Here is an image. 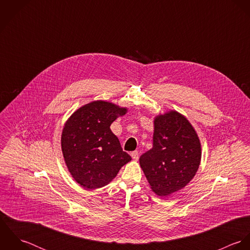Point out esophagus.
<instances>
[{
    "instance_id": "34e87169",
    "label": "esophagus",
    "mask_w": 250,
    "mask_h": 250,
    "mask_svg": "<svg viewBox=\"0 0 250 250\" xmlns=\"http://www.w3.org/2000/svg\"><path fill=\"white\" fill-rule=\"evenodd\" d=\"M131 157L133 158L134 161H138V160H139V157H140V154H139L138 151H133V152L131 153Z\"/></svg>"
}]
</instances>
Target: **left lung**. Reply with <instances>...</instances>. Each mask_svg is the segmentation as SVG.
<instances>
[{
  "instance_id": "left-lung-1",
  "label": "left lung",
  "mask_w": 250,
  "mask_h": 250,
  "mask_svg": "<svg viewBox=\"0 0 250 250\" xmlns=\"http://www.w3.org/2000/svg\"><path fill=\"white\" fill-rule=\"evenodd\" d=\"M201 161V144L189 121L169 110L154 119L153 147L140 158L151 189L168 196L184 188L196 174Z\"/></svg>"
}]
</instances>
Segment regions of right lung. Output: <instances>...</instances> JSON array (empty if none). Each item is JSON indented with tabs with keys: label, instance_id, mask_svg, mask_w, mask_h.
Listing matches in <instances>:
<instances>
[{
	"label": "right lung",
	"instance_id": "1",
	"mask_svg": "<svg viewBox=\"0 0 250 250\" xmlns=\"http://www.w3.org/2000/svg\"><path fill=\"white\" fill-rule=\"evenodd\" d=\"M126 112L127 107L98 100L78 108L65 122L62 134L64 162L72 177L84 188L106 186L132 160L109 128Z\"/></svg>",
	"mask_w": 250,
	"mask_h": 250
}]
</instances>
